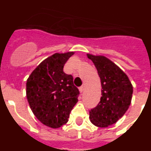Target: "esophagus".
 <instances>
[{
  "mask_svg": "<svg viewBox=\"0 0 151 151\" xmlns=\"http://www.w3.org/2000/svg\"><path fill=\"white\" fill-rule=\"evenodd\" d=\"M78 90H79L80 93H82V92H83V91H84V87H83V86H81V87H79Z\"/></svg>",
  "mask_w": 151,
  "mask_h": 151,
  "instance_id": "34e87169",
  "label": "esophagus"
}]
</instances>
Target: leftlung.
<instances>
[{
	"label": "left lung",
	"instance_id": "obj_1",
	"mask_svg": "<svg viewBox=\"0 0 151 151\" xmlns=\"http://www.w3.org/2000/svg\"><path fill=\"white\" fill-rule=\"evenodd\" d=\"M97 70L101 82V101L89 112L93 125L106 128L117 122L131 104L133 86L129 77L107 57L87 54Z\"/></svg>",
	"mask_w": 151,
	"mask_h": 151
}]
</instances>
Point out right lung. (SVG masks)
<instances>
[{
  "label": "right lung",
  "mask_w": 151,
  "mask_h": 151,
  "mask_svg": "<svg viewBox=\"0 0 151 151\" xmlns=\"http://www.w3.org/2000/svg\"><path fill=\"white\" fill-rule=\"evenodd\" d=\"M74 51L55 53L44 60L26 82V97L36 118L47 127L57 129L66 123L79 94L73 77L63 72Z\"/></svg>",
  "instance_id": "1"
}]
</instances>
